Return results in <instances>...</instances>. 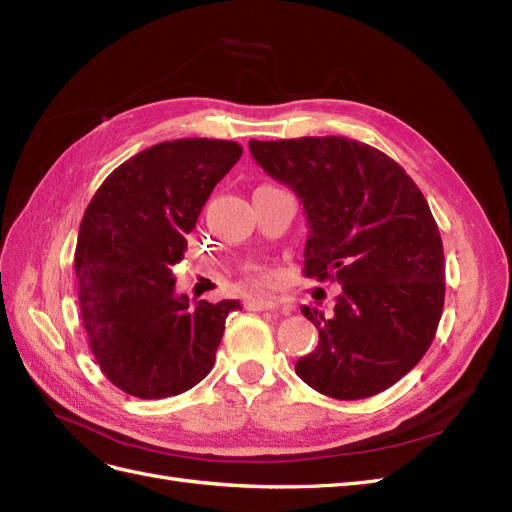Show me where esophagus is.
I'll return each instance as SVG.
<instances>
[{
	"label": "esophagus",
	"mask_w": 512,
	"mask_h": 512,
	"mask_svg": "<svg viewBox=\"0 0 512 512\" xmlns=\"http://www.w3.org/2000/svg\"><path fill=\"white\" fill-rule=\"evenodd\" d=\"M245 307L252 309V312H271V309L280 307V303H275L273 299H267V297H250V299L245 301ZM282 312L290 314V307L284 305Z\"/></svg>",
	"instance_id": "34e87169"
}]
</instances>
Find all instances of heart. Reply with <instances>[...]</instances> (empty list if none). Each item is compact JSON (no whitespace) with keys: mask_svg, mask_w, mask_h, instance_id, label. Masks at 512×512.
Segmentation results:
<instances>
[{"mask_svg":"<svg viewBox=\"0 0 512 512\" xmlns=\"http://www.w3.org/2000/svg\"><path fill=\"white\" fill-rule=\"evenodd\" d=\"M247 277L256 284H265L269 280V273L262 265H247Z\"/></svg>","mask_w":512,"mask_h":512,"instance_id":"b5f03b06","label":"heart"}]
</instances>
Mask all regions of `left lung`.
I'll list each match as a JSON object with an SVG mask.
<instances>
[{
  "label": "left lung",
  "mask_w": 512,
  "mask_h": 512,
  "mask_svg": "<svg viewBox=\"0 0 512 512\" xmlns=\"http://www.w3.org/2000/svg\"><path fill=\"white\" fill-rule=\"evenodd\" d=\"M301 198L305 277L342 286L331 316L303 305L318 346L294 365L322 395L363 399L423 359L444 307V250L423 192L395 160L346 136L250 141Z\"/></svg>",
  "instance_id": "1"
}]
</instances>
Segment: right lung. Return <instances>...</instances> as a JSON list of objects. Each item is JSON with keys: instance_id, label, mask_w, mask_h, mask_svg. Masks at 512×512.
Returning a JSON list of instances; mask_svg holds the SVG:
<instances>
[{"instance_id": "right-lung-1", "label": "right lung", "mask_w": 512, "mask_h": 512, "mask_svg": "<svg viewBox=\"0 0 512 512\" xmlns=\"http://www.w3.org/2000/svg\"><path fill=\"white\" fill-rule=\"evenodd\" d=\"M241 153L215 138L158 143L117 166L85 209L74 254L81 318L102 374L123 393L175 397L213 369L226 318L241 303L190 307L175 294L173 267Z\"/></svg>"}]
</instances>
